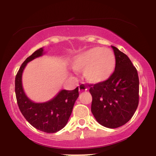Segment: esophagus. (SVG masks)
I'll use <instances>...</instances> for the list:
<instances>
[{
	"label": "esophagus",
	"mask_w": 156,
	"mask_h": 156,
	"mask_svg": "<svg viewBox=\"0 0 156 156\" xmlns=\"http://www.w3.org/2000/svg\"><path fill=\"white\" fill-rule=\"evenodd\" d=\"M78 89H79L80 92H85V91L87 90V87H86V85L84 83H80L79 87H78Z\"/></svg>",
	"instance_id": "esophagus-1"
}]
</instances>
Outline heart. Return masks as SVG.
<instances>
[{
    "instance_id": "obj_1",
    "label": "heart",
    "mask_w": 156,
    "mask_h": 156,
    "mask_svg": "<svg viewBox=\"0 0 156 156\" xmlns=\"http://www.w3.org/2000/svg\"><path fill=\"white\" fill-rule=\"evenodd\" d=\"M72 67L77 72L84 70V77L89 83H103L114 72L116 57L111 50L93 48L75 55L72 60Z\"/></svg>"
}]
</instances>
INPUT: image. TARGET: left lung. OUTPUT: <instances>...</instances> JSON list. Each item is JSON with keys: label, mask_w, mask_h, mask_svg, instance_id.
Returning <instances> with one entry per match:
<instances>
[{"label": "left lung", "mask_w": 156, "mask_h": 156, "mask_svg": "<svg viewBox=\"0 0 156 156\" xmlns=\"http://www.w3.org/2000/svg\"><path fill=\"white\" fill-rule=\"evenodd\" d=\"M116 67L111 78L89 84L92 97L91 111L96 120L108 128H117L131 119L139 105V80L128 55L112 46Z\"/></svg>", "instance_id": "obj_1"}]
</instances>
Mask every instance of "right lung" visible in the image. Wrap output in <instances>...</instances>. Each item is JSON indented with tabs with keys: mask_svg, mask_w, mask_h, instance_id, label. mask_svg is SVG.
<instances>
[{
	"mask_svg": "<svg viewBox=\"0 0 156 156\" xmlns=\"http://www.w3.org/2000/svg\"><path fill=\"white\" fill-rule=\"evenodd\" d=\"M43 54L41 48L25 60L15 77V94L17 105L26 119L32 126L45 133H55L67 125L75 102L78 98V87L74 90H62L54 98L45 103L31 101L25 94L22 74L28 62Z\"/></svg>",
	"mask_w": 156,
	"mask_h": 156,
	"instance_id": "add662e5",
	"label": "right lung"
}]
</instances>
